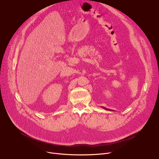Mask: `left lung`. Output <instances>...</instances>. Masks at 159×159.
Masks as SVG:
<instances>
[{
  "label": "left lung",
  "mask_w": 159,
  "mask_h": 159,
  "mask_svg": "<svg viewBox=\"0 0 159 159\" xmlns=\"http://www.w3.org/2000/svg\"><path fill=\"white\" fill-rule=\"evenodd\" d=\"M103 108H104V109L106 110H110V111H113V110H110V109H107V108H106V107H103Z\"/></svg>",
  "instance_id": "8db88e82"
}]
</instances>
